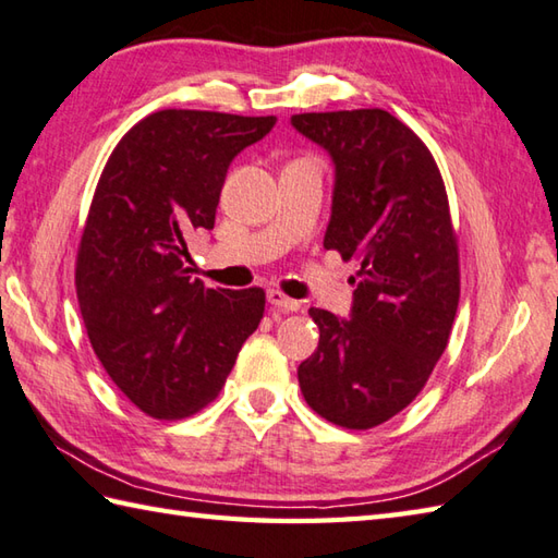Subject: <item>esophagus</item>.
<instances>
[{"instance_id":"obj_1","label":"esophagus","mask_w":558,"mask_h":558,"mask_svg":"<svg viewBox=\"0 0 558 558\" xmlns=\"http://www.w3.org/2000/svg\"><path fill=\"white\" fill-rule=\"evenodd\" d=\"M267 301H269L271 306H275L277 311H281V313H293V311L301 308V301L289 299L287 293L279 291V289H269V291H267Z\"/></svg>"}]
</instances>
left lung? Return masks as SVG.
I'll return each mask as SVG.
<instances>
[{
  "instance_id": "8db88e82",
  "label": "left lung",
  "mask_w": 558,
  "mask_h": 558,
  "mask_svg": "<svg viewBox=\"0 0 558 558\" xmlns=\"http://www.w3.org/2000/svg\"><path fill=\"white\" fill-rule=\"evenodd\" d=\"M291 125L335 162L325 250L360 262L350 318L308 311L320 340L299 384L320 417L369 429L415 401L449 342L459 245L447 189L427 145L384 109L296 113Z\"/></svg>"
}]
</instances>
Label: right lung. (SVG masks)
<instances>
[{
  "label": "right lung",
  "mask_w": 558,
  "mask_h": 558,
  "mask_svg": "<svg viewBox=\"0 0 558 558\" xmlns=\"http://www.w3.org/2000/svg\"><path fill=\"white\" fill-rule=\"evenodd\" d=\"M275 116L165 109L116 145L82 230L75 287L94 354L119 391L157 420L220 393L265 313L262 289L192 281L189 238L211 230L233 157Z\"/></svg>",
  "instance_id": "1"
}]
</instances>
